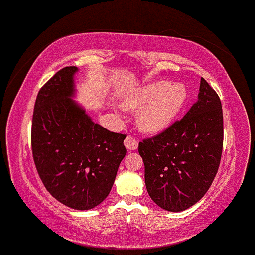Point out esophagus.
Instances as JSON below:
<instances>
[{
    "mask_svg": "<svg viewBox=\"0 0 255 255\" xmlns=\"http://www.w3.org/2000/svg\"><path fill=\"white\" fill-rule=\"evenodd\" d=\"M125 146L127 147L128 150H136L138 149V141H136L133 136L128 135L127 138L125 139Z\"/></svg>",
    "mask_w": 255,
    "mask_h": 255,
    "instance_id": "esophagus-1",
    "label": "esophagus"
}]
</instances>
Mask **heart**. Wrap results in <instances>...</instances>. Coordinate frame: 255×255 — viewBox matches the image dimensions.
<instances>
[{"label":"heart","instance_id":"b5f03b06","mask_svg":"<svg viewBox=\"0 0 255 255\" xmlns=\"http://www.w3.org/2000/svg\"><path fill=\"white\" fill-rule=\"evenodd\" d=\"M186 98L187 91L181 83L157 81L126 94L122 106L127 110H138L144 106L138 116L139 128L147 134H158L177 119Z\"/></svg>","mask_w":255,"mask_h":255}]
</instances>
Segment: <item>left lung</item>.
<instances>
[{
	"instance_id": "8db88e82",
	"label": "left lung",
	"mask_w": 255,
	"mask_h": 255,
	"mask_svg": "<svg viewBox=\"0 0 255 255\" xmlns=\"http://www.w3.org/2000/svg\"><path fill=\"white\" fill-rule=\"evenodd\" d=\"M222 102L201 78L198 99L166 130L139 142L145 185L156 205L183 212L197 203L213 183L223 151Z\"/></svg>"
}]
</instances>
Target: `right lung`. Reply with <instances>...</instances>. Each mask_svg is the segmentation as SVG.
<instances>
[{"mask_svg": "<svg viewBox=\"0 0 255 255\" xmlns=\"http://www.w3.org/2000/svg\"><path fill=\"white\" fill-rule=\"evenodd\" d=\"M76 66L59 70L38 92L31 147L42 183L55 200L77 211L100 205L110 194L126 156L125 134L92 121L75 96Z\"/></svg>", "mask_w": 255, "mask_h": 255, "instance_id": "right-lung-1", "label": "right lung"}]
</instances>
